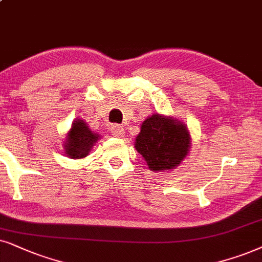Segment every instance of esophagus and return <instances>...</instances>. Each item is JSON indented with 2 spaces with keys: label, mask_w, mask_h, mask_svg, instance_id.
Returning a JSON list of instances; mask_svg holds the SVG:
<instances>
[{
  "label": "esophagus",
  "mask_w": 262,
  "mask_h": 262,
  "mask_svg": "<svg viewBox=\"0 0 262 262\" xmlns=\"http://www.w3.org/2000/svg\"><path fill=\"white\" fill-rule=\"evenodd\" d=\"M111 133L115 135V137H122L124 134V129L121 127L120 124H112L111 125Z\"/></svg>",
  "instance_id": "obj_1"
}]
</instances>
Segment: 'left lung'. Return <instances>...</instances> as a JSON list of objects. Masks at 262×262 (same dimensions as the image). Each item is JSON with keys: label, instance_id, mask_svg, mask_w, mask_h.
I'll return each instance as SVG.
<instances>
[{"label": "left lung", "instance_id": "left-lung-1", "mask_svg": "<svg viewBox=\"0 0 262 262\" xmlns=\"http://www.w3.org/2000/svg\"><path fill=\"white\" fill-rule=\"evenodd\" d=\"M190 144L186 125L160 114L142 122L140 133L135 139V148L151 171L175 169L187 156Z\"/></svg>", "mask_w": 262, "mask_h": 262}]
</instances>
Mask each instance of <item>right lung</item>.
Masks as SVG:
<instances>
[{"label": "right lung", "instance_id": "obj_1", "mask_svg": "<svg viewBox=\"0 0 262 262\" xmlns=\"http://www.w3.org/2000/svg\"><path fill=\"white\" fill-rule=\"evenodd\" d=\"M99 140V135L93 133L83 120H76L66 137L64 150L68 157L79 160L88 156L91 148Z\"/></svg>", "mask_w": 262, "mask_h": 262}]
</instances>
